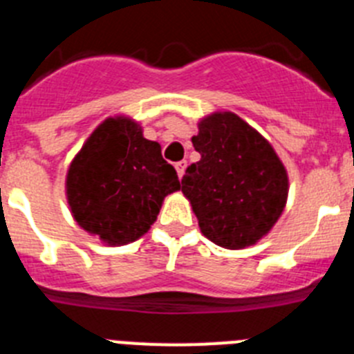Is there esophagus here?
Wrapping results in <instances>:
<instances>
[{"instance_id": "obj_1", "label": "esophagus", "mask_w": 354, "mask_h": 354, "mask_svg": "<svg viewBox=\"0 0 354 354\" xmlns=\"http://www.w3.org/2000/svg\"><path fill=\"white\" fill-rule=\"evenodd\" d=\"M186 167H187V162H186V161L175 162V170H177V175H179V179H183L184 171H186Z\"/></svg>"}]
</instances>
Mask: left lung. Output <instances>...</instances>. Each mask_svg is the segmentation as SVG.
<instances>
[{
    "instance_id": "left-lung-1",
    "label": "left lung",
    "mask_w": 354,
    "mask_h": 354,
    "mask_svg": "<svg viewBox=\"0 0 354 354\" xmlns=\"http://www.w3.org/2000/svg\"><path fill=\"white\" fill-rule=\"evenodd\" d=\"M192 142L200 161L187 167L183 193L202 234L228 250L255 245L286 207L289 179L280 158L230 111L202 118Z\"/></svg>"
}]
</instances>
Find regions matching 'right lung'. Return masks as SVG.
<instances>
[{
	"label": "right lung",
	"instance_id": "1",
	"mask_svg": "<svg viewBox=\"0 0 354 354\" xmlns=\"http://www.w3.org/2000/svg\"><path fill=\"white\" fill-rule=\"evenodd\" d=\"M67 200L74 220L108 245L133 243L150 228L165 196L180 189L161 145L143 138L127 117L106 118L67 171Z\"/></svg>",
	"mask_w": 354,
	"mask_h": 354
}]
</instances>
